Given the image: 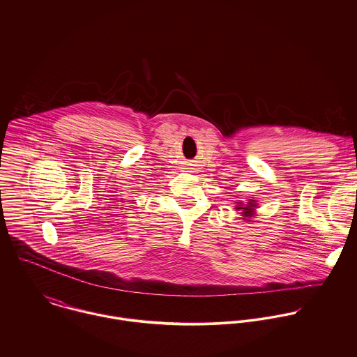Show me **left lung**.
Segmentation results:
<instances>
[{
    "mask_svg": "<svg viewBox=\"0 0 357 357\" xmlns=\"http://www.w3.org/2000/svg\"><path fill=\"white\" fill-rule=\"evenodd\" d=\"M256 206H257L256 202H255L253 199H249V202H248L246 205H238L236 209L242 211V216H243V218H252ZM245 220H248V219H245Z\"/></svg>",
    "mask_w": 357,
    "mask_h": 357,
    "instance_id": "left-lung-1",
    "label": "left lung"
}]
</instances>
